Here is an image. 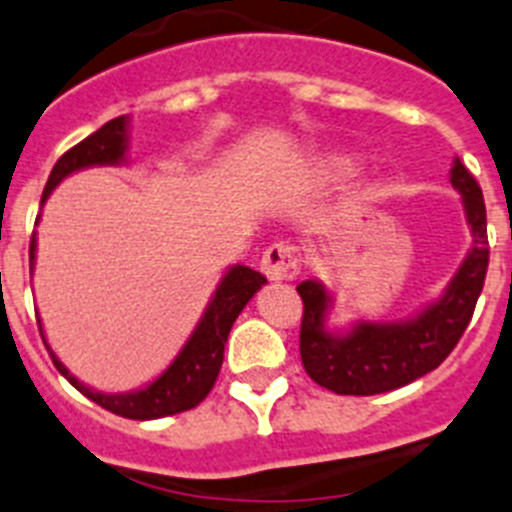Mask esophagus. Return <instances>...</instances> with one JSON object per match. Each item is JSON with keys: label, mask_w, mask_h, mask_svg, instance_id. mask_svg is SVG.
Listing matches in <instances>:
<instances>
[{"label": "esophagus", "mask_w": 512, "mask_h": 512, "mask_svg": "<svg viewBox=\"0 0 512 512\" xmlns=\"http://www.w3.org/2000/svg\"><path fill=\"white\" fill-rule=\"evenodd\" d=\"M260 270L267 280L272 283H285V280H293L300 272V260L298 250L288 242H275L265 250L260 262Z\"/></svg>", "instance_id": "esophagus-1"}]
</instances>
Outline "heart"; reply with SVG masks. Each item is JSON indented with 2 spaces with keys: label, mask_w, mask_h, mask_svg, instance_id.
I'll list each match as a JSON object with an SVG mask.
<instances>
[{
  "label": "heart",
  "mask_w": 512,
  "mask_h": 512,
  "mask_svg": "<svg viewBox=\"0 0 512 512\" xmlns=\"http://www.w3.org/2000/svg\"><path fill=\"white\" fill-rule=\"evenodd\" d=\"M333 166H336V169H348V161L346 159H336V161H333Z\"/></svg>",
  "instance_id": "1"
}]
</instances>
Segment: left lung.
I'll use <instances>...</instances> for the list:
<instances>
[{
  "mask_svg": "<svg viewBox=\"0 0 512 512\" xmlns=\"http://www.w3.org/2000/svg\"><path fill=\"white\" fill-rule=\"evenodd\" d=\"M452 186L465 199L467 224L475 247L452 278L450 288L434 305L409 323H358L348 336L326 331L328 293L321 283L298 285L303 298L300 358L315 384L336 394L371 396L412 384L437 369L470 326L490 262L487 217L482 189L460 159L452 166Z\"/></svg>",
  "mask_w": 512,
  "mask_h": 512,
  "instance_id": "1",
  "label": "left lung"
}]
</instances>
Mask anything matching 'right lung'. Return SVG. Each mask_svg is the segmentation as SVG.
<instances>
[{
	"label": "right lung",
	"instance_id": "1",
	"mask_svg": "<svg viewBox=\"0 0 512 512\" xmlns=\"http://www.w3.org/2000/svg\"><path fill=\"white\" fill-rule=\"evenodd\" d=\"M123 154H126V116H118L113 121L105 123L95 133L73 146L70 151L57 159L52 166L50 179H47L45 191H42V204L50 197V191L60 184L62 179L73 171L85 169V166H100V164H121ZM30 265H35V234L30 242ZM265 275L257 270H250L245 265H237L227 272L219 283L217 293H214L212 303H209L207 313L199 321L197 331L191 333L186 346L181 348L179 356L174 358V364L146 389L131 391V394H100V391L88 389L80 384L65 366L60 364V358L50 351L52 364L60 371L80 394L93 399L108 412L118 414L126 419H159L169 417V414L186 412L194 409L199 401L207 399L212 391L214 381H217L219 369L224 361V343H227L232 323L237 321V315L242 313L252 295L265 285ZM40 336H42V323H40Z\"/></svg>",
	"mask_w": 512,
	"mask_h": 512
}]
</instances>
